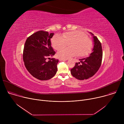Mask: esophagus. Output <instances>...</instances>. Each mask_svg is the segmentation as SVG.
<instances>
[{
  "label": "esophagus",
  "mask_w": 124,
  "mask_h": 124,
  "mask_svg": "<svg viewBox=\"0 0 124 124\" xmlns=\"http://www.w3.org/2000/svg\"><path fill=\"white\" fill-rule=\"evenodd\" d=\"M59 61H66V60H67V59H63V58H59Z\"/></svg>",
  "instance_id": "34e87169"
}]
</instances>
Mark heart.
Segmentation results:
<instances>
[{"label": "heart", "mask_w": 124, "mask_h": 124, "mask_svg": "<svg viewBox=\"0 0 124 124\" xmlns=\"http://www.w3.org/2000/svg\"><path fill=\"white\" fill-rule=\"evenodd\" d=\"M69 43L68 48L62 47ZM52 46L58 50L57 56L61 58L67 59L78 54L79 57H85L92 52L94 44L82 31L78 30L70 31L64 32L62 37L55 35L51 39Z\"/></svg>", "instance_id": "b5f03b06"}]
</instances>
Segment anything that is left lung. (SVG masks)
I'll use <instances>...</instances> for the list:
<instances>
[{
    "label": "left lung",
    "mask_w": 124,
    "mask_h": 124,
    "mask_svg": "<svg viewBox=\"0 0 124 124\" xmlns=\"http://www.w3.org/2000/svg\"><path fill=\"white\" fill-rule=\"evenodd\" d=\"M93 36L94 46L93 52L89 57L79 59L80 62L76 63L70 70L72 75L78 79L84 80L93 76L99 70L101 64L102 50L101 44L96 36Z\"/></svg>",
    "instance_id": "obj_1"
}]
</instances>
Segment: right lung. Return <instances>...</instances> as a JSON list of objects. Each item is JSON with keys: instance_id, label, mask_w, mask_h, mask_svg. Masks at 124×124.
<instances>
[{"instance_id": "1", "label": "right lung", "mask_w": 124, "mask_h": 124, "mask_svg": "<svg viewBox=\"0 0 124 124\" xmlns=\"http://www.w3.org/2000/svg\"><path fill=\"white\" fill-rule=\"evenodd\" d=\"M54 33L40 30L29 36L25 43L23 51V60L24 65L29 73L34 78L46 80L56 74L58 60L51 58L46 60L49 56H54L55 52L51 46L50 39Z\"/></svg>"}]
</instances>
